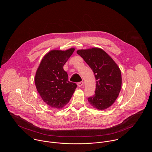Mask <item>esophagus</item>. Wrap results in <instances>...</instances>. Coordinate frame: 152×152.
<instances>
[{
    "mask_svg": "<svg viewBox=\"0 0 152 152\" xmlns=\"http://www.w3.org/2000/svg\"><path fill=\"white\" fill-rule=\"evenodd\" d=\"M77 85H78V86L79 87H81V86H83L84 85V83L83 81H80V82L77 83Z\"/></svg>",
    "mask_w": 152,
    "mask_h": 152,
    "instance_id": "obj_1",
    "label": "esophagus"
}]
</instances>
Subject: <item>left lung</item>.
<instances>
[{"label": "left lung", "instance_id": "8db88e82", "mask_svg": "<svg viewBox=\"0 0 152 152\" xmlns=\"http://www.w3.org/2000/svg\"><path fill=\"white\" fill-rule=\"evenodd\" d=\"M92 69L96 79L95 94L88 98L95 108L110 107L118 98L122 85L121 72L117 64L103 50L93 48L77 51Z\"/></svg>", "mask_w": 152, "mask_h": 152}]
</instances>
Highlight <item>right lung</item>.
<instances>
[{"mask_svg": "<svg viewBox=\"0 0 152 152\" xmlns=\"http://www.w3.org/2000/svg\"><path fill=\"white\" fill-rule=\"evenodd\" d=\"M52 50L43 58L35 76L37 90L44 102L51 107L62 108L70 100L77 84L68 81L63 66L74 51Z\"/></svg>", "mask_w": 152, "mask_h": 152, "instance_id": "obj_1", "label": "right lung"}]
</instances>
